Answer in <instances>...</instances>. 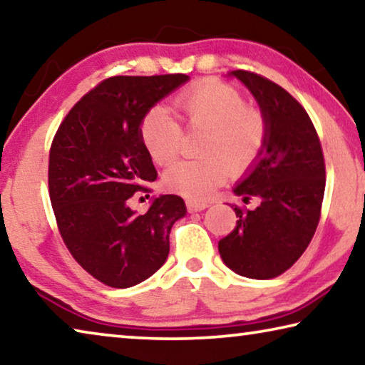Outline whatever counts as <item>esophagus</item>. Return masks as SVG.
I'll return each instance as SVG.
<instances>
[{"mask_svg":"<svg viewBox=\"0 0 365 365\" xmlns=\"http://www.w3.org/2000/svg\"><path fill=\"white\" fill-rule=\"evenodd\" d=\"M206 207H207L206 203H198V201H192V200L187 201V210H188L190 212L203 211V210H206Z\"/></svg>","mask_w":365,"mask_h":365,"instance_id":"34e87169","label":"esophagus"}]
</instances>
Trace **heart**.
Instances as JSON below:
<instances>
[{"instance_id": "1", "label": "heart", "mask_w": 365, "mask_h": 365, "mask_svg": "<svg viewBox=\"0 0 365 365\" xmlns=\"http://www.w3.org/2000/svg\"><path fill=\"white\" fill-rule=\"evenodd\" d=\"M173 108L187 128L203 130L200 160H182L164 175L167 190L192 201H205L227 180L242 175L262 154L268 126L263 113L248 107L244 96L217 79H203L182 91ZM140 136L151 159L167 165L180 153L183 130L162 106L149 108L140 123Z\"/></svg>"}]
</instances>
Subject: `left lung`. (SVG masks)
Segmentation results:
<instances>
[{"label": "left lung", "mask_w": 365, "mask_h": 365, "mask_svg": "<svg viewBox=\"0 0 365 365\" xmlns=\"http://www.w3.org/2000/svg\"><path fill=\"white\" fill-rule=\"evenodd\" d=\"M255 97L268 126L258 160L234 188L255 210L235 206L232 232L219 240L222 262L234 273L271 279L287 271L309 247L320 221L325 159L305 108L273 81L257 73H230Z\"/></svg>", "instance_id": "obj_1"}]
</instances>
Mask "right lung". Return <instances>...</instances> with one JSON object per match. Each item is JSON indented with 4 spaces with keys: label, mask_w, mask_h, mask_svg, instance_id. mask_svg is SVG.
<instances>
[{
    "label": "right lung",
    "mask_w": 365,
    "mask_h": 365,
    "mask_svg": "<svg viewBox=\"0 0 365 365\" xmlns=\"http://www.w3.org/2000/svg\"><path fill=\"white\" fill-rule=\"evenodd\" d=\"M188 79H103L69 110L51 141L48 193L58 230L73 258L106 286L125 289L153 276L169 255L173 222L187 212L177 195L154 198L144 214L128 201L158 178L141 118Z\"/></svg>",
    "instance_id": "right-lung-1"
}]
</instances>
